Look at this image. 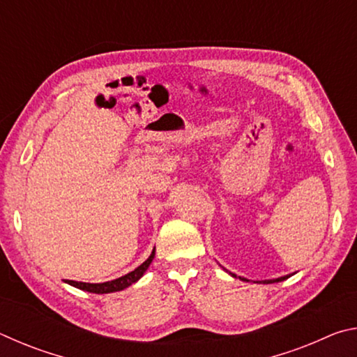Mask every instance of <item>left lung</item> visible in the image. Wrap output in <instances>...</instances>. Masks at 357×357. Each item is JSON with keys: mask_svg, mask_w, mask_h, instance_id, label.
<instances>
[{"mask_svg": "<svg viewBox=\"0 0 357 357\" xmlns=\"http://www.w3.org/2000/svg\"><path fill=\"white\" fill-rule=\"evenodd\" d=\"M223 269H225V268H223ZM225 271H227V269H225ZM227 273H228L229 275H231V277H236V274H231V273H229V271H227ZM288 277H289V275H283V277H279V279H273V280H263V283H275V282H282V280L288 279ZM239 279H241V280H244V282H249V280H247V279H244V277H239ZM255 283H261V282H255Z\"/></svg>", "mask_w": 357, "mask_h": 357, "instance_id": "left-lung-1", "label": "left lung"}]
</instances>
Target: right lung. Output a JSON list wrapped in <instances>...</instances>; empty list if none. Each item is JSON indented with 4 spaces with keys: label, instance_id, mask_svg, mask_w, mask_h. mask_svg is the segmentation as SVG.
I'll return each instance as SVG.
<instances>
[{
    "label": "right lung",
    "instance_id": "right-lung-1",
    "mask_svg": "<svg viewBox=\"0 0 357 357\" xmlns=\"http://www.w3.org/2000/svg\"><path fill=\"white\" fill-rule=\"evenodd\" d=\"M155 255V247L151 252L149 258L146 261H143L138 268H135L134 271H130L129 274H126L123 277H119V279H114L110 282H104V283H86V282H75V280H66V283H69V285L75 287L78 289H83V291H88V293H96V294H105V293H114V291H121V289L130 287L132 283L138 282L143 277V274L146 273V269L149 268V264L153 263Z\"/></svg>",
    "mask_w": 357,
    "mask_h": 357
}]
</instances>
